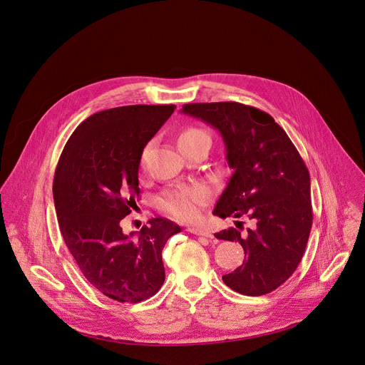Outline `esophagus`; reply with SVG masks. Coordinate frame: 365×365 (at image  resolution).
<instances>
[{
    "mask_svg": "<svg viewBox=\"0 0 365 365\" xmlns=\"http://www.w3.org/2000/svg\"><path fill=\"white\" fill-rule=\"evenodd\" d=\"M187 231H189V232H192V234H195V235L205 237V238H207V240H212V238H214V237H212V234H211L210 231L202 230V228H189Z\"/></svg>",
    "mask_w": 365,
    "mask_h": 365,
    "instance_id": "esophagus-1",
    "label": "esophagus"
}]
</instances>
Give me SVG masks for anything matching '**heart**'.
<instances>
[{"label": "heart", "instance_id": "heart-1", "mask_svg": "<svg viewBox=\"0 0 365 365\" xmlns=\"http://www.w3.org/2000/svg\"><path fill=\"white\" fill-rule=\"evenodd\" d=\"M199 134L206 133L199 128H187L183 133H180L178 141ZM207 200H210V192H207V189L200 185H195L168 190L160 197L159 205L169 217L178 221H193L199 217L202 206L206 205Z\"/></svg>", "mask_w": 365, "mask_h": 365}]
</instances>
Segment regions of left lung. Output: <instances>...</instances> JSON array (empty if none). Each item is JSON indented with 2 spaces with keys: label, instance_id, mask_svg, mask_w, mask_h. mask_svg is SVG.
<instances>
[{
  "label": "left lung",
  "instance_id": "8db88e82",
  "mask_svg": "<svg viewBox=\"0 0 365 365\" xmlns=\"http://www.w3.org/2000/svg\"><path fill=\"white\" fill-rule=\"evenodd\" d=\"M182 113L217 128L225 143L232 175L214 215L248 217L254 224L245 232L230 228L217 234L240 242L247 255L242 266L222 276L224 283L245 296L276 290L297 269L314 220L303 159L286 131L262 110L211 102L186 103Z\"/></svg>",
  "mask_w": 365,
  "mask_h": 365
}]
</instances>
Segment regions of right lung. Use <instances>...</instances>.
Segmentation results:
<instances>
[{
    "label": "right lung",
    "mask_w": 365,
    "mask_h": 365,
    "mask_svg": "<svg viewBox=\"0 0 365 365\" xmlns=\"http://www.w3.org/2000/svg\"><path fill=\"white\" fill-rule=\"evenodd\" d=\"M175 106H128L96 113L68 140L55 172L53 199L62 237L85 279L102 294L138 303L165 282L162 251L180 227L153 218L125 235L145 144Z\"/></svg>",
    "instance_id": "1"
}]
</instances>
